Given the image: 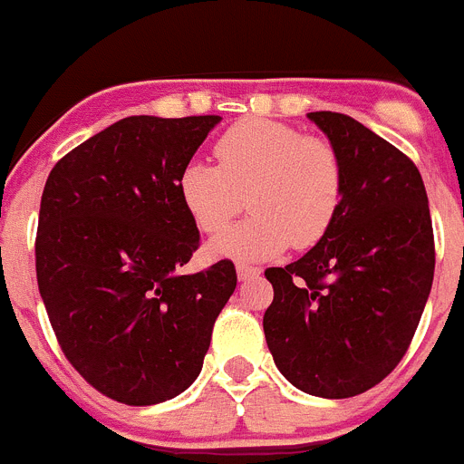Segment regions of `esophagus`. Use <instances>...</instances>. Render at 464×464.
<instances>
[{"label":"esophagus","instance_id":"esophagus-1","mask_svg":"<svg viewBox=\"0 0 464 464\" xmlns=\"http://www.w3.org/2000/svg\"><path fill=\"white\" fill-rule=\"evenodd\" d=\"M262 269L256 265H248V262H237V274H239L241 281H248L253 276H260Z\"/></svg>","mask_w":464,"mask_h":464}]
</instances>
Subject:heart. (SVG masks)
<instances>
[{"label":"heart","mask_w":464,"mask_h":464,"mask_svg":"<svg viewBox=\"0 0 464 464\" xmlns=\"http://www.w3.org/2000/svg\"><path fill=\"white\" fill-rule=\"evenodd\" d=\"M218 167L190 160L179 195L204 235H218L244 204L253 216L213 241L235 257H272L285 246L311 248L330 232L346 190L337 146L285 122L248 118L213 146Z\"/></svg>","instance_id":"b5f03b06"}]
</instances>
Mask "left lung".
<instances>
[{
    "label": "left lung",
    "mask_w": 464,
    "mask_h": 464,
    "mask_svg": "<svg viewBox=\"0 0 464 464\" xmlns=\"http://www.w3.org/2000/svg\"><path fill=\"white\" fill-rule=\"evenodd\" d=\"M343 160L339 216L306 256L265 272L262 327L295 388L327 400L370 391L407 353L434 278V235L420 171L355 118L314 111Z\"/></svg>",
    "instance_id": "8db88e82"
}]
</instances>
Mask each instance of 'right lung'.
Masks as SVG:
<instances>
[{
  "mask_svg": "<svg viewBox=\"0 0 464 464\" xmlns=\"http://www.w3.org/2000/svg\"><path fill=\"white\" fill-rule=\"evenodd\" d=\"M218 116H130L57 160L41 195L36 281L57 343L130 407L181 395L237 288L232 260L181 274L199 229L179 174Z\"/></svg>",
  "mask_w": 464,
  "mask_h": 464,
  "instance_id": "obj_1",
  "label": "right lung"
}]
</instances>
